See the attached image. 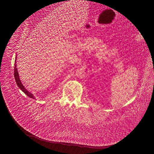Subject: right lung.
Here are the masks:
<instances>
[{"label":"right lung","instance_id":"right-lung-1","mask_svg":"<svg viewBox=\"0 0 154 154\" xmlns=\"http://www.w3.org/2000/svg\"><path fill=\"white\" fill-rule=\"evenodd\" d=\"M16 60H17V56H16ZM16 66H17V64H16V62L15 66H14V78H15L16 82L18 87L27 95V96H28L29 97H30L31 98L35 99V97L33 95V94L30 93L29 91H28L25 88V87L23 86V85L22 84L20 80V78H19V73H18V71H17V68H16Z\"/></svg>","mask_w":154,"mask_h":154}]
</instances>
